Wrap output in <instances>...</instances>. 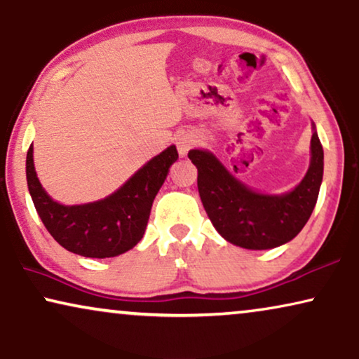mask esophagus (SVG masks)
<instances>
[{"label":"esophagus","mask_w":359,"mask_h":359,"mask_svg":"<svg viewBox=\"0 0 359 359\" xmlns=\"http://www.w3.org/2000/svg\"><path fill=\"white\" fill-rule=\"evenodd\" d=\"M192 146H194V140L190 136H182V137H179V141H177V149H179L180 156L187 154L189 149Z\"/></svg>","instance_id":"esophagus-1"}]
</instances>
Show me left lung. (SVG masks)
Listing matches in <instances>:
<instances>
[{"label":"left lung","mask_w":359,"mask_h":359,"mask_svg":"<svg viewBox=\"0 0 359 359\" xmlns=\"http://www.w3.org/2000/svg\"><path fill=\"white\" fill-rule=\"evenodd\" d=\"M310 149L312 159L304 180L284 195L252 192L213 154L190 151L189 159L198 170L200 198L219 235L246 250H271L297 236L313 212L323 177V149L317 133Z\"/></svg>","instance_id":"8db88e82"}]
</instances>
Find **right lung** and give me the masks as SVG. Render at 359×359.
<instances>
[{
  "instance_id": "1",
  "label": "right lung",
  "mask_w": 359,
  "mask_h": 359,
  "mask_svg": "<svg viewBox=\"0 0 359 359\" xmlns=\"http://www.w3.org/2000/svg\"><path fill=\"white\" fill-rule=\"evenodd\" d=\"M177 159L175 146L167 147L109 197L65 207L54 202L42 189L31 146L26 157L27 187L42 223L60 246L85 257H113L141 241L152 202Z\"/></svg>"
}]
</instances>
